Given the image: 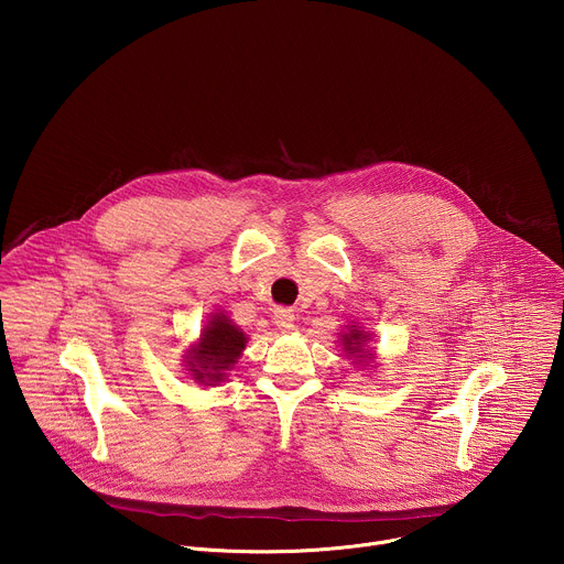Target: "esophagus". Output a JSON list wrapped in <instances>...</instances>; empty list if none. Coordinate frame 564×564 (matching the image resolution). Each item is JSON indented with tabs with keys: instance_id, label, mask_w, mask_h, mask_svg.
I'll return each instance as SVG.
<instances>
[{
	"instance_id": "34e87169",
	"label": "esophagus",
	"mask_w": 564,
	"mask_h": 564,
	"mask_svg": "<svg viewBox=\"0 0 564 564\" xmlns=\"http://www.w3.org/2000/svg\"><path fill=\"white\" fill-rule=\"evenodd\" d=\"M274 326L281 333H288L294 328V310L292 307H274Z\"/></svg>"
}]
</instances>
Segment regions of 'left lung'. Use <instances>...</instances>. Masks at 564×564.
I'll return each mask as SVG.
<instances>
[{"label": "left lung", "instance_id": "8db88e82", "mask_svg": "<svg viewBox=\"0 0 564 564\" xmlns=\"http://www.w3.org/2000/svg\"><path fill=\"white\" fill-rule=\"evenodd\" d=\"M370 341V335L364 333L359 326H350L344 335H341V344L346 350V357H355L357 361L361 359H370L372 350H364V346Z\"/></svg>", "mask_w": 564, "mask_h": 564}]
</instances>
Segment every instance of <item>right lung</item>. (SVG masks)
<instances>
[{
  "mask_svg": "<svg viewBox=\"0 0 564 564\" xmlns=\"http://www.w3.org/2000/svg\"><path fill=\"white\" fill-rule=\"evenodd\" d=\"M246 333L238 330V326H234L231 318L223 312H214L200 333L198 344L187 350L185 359L192 377L198 383L216 386L227 377L225 372L234 368L240 352L246 350Z\"/></svg>",
  "mask_w": 564,
  "mask_h": 564,
  "instance_id": "add662e5",
  "label": "right lung"
}]
</instances>
